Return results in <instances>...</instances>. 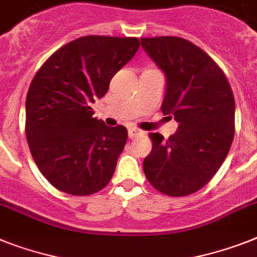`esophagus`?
Segmentation results:
<instances>
[{"label": "esophagus", "instance_id": "1", "mask_svg": "<svg viewBox=\"0 0 257 257\" xmlns=\"http://www.w3.org/2000/svg\"><path fill=\"white\" fill-rule=\"evenodd\" d=\"M142 131L138 130V128H128V138L130 139H134V138H137L138 135H141Z\"/></svg>", "mask_w": 257, "mask_h": 257}]
</instances>
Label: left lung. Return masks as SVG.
I'll return each instance as SVG.
<instances>
[{
  "instance_id": "8db88e82",
  "label": "left lung",
  "mask_w": 257,
  "mask_h": 257,
  "mask_svg": "<svg viewBox=\"0 0 257 257\" xmlns=\"http://www.w3.org/2000/svg\"><path fill=\"white\" fill-rule=\"evenodd\" d=\"M141 42L165 75L163 114L179 123L168 141L150 134L152 150L143 162L144 175L167 196H188L213 179L230 151L234 94L217 63L189 40L158 37Z\"/></svg>"
}]
</instances>
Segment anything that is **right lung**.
<instances>
[{
	"label": "right lung",
	"instance_id": "obj_1",
	"mask_svg": "<svg viewBox=\"0 0 257 257\" xmlns=\"http://www.w3.org/2000/svg\"><path fill=\"white\" fill-rule=\"evenodd\" d=\"M139 48L138 38H78L51 55L26 97V138L51 185L88 196L111 180L127 141L122 124L106 126L90 107Z\"/></svg>",
	"mask_w": 257,
	"mask_h": 257
}]
</instances>
